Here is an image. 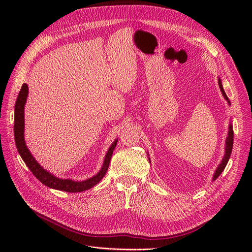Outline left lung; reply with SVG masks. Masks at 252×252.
<instances>
[{
    "mask_svg": "<svg viewBox=\"0 0 252 252\" xmlns=\"http://www.w3.org/2000/svg\"><path fill=\"white\" fill-rule=\"evenodd\" d=\"M219 87H220V90L221 92V94L223 96V98L227 100L228 104L231 105V102L228 98V96L226 95V93H224V90H223V87H222V84H221V81L220 78L219 77ZM233 142H234V131H233V126H232V123H230L229 125V130H228V137L226 139V146H224V154H223V157L222 159L220 161V163L219 164V166L217 167L216 171H215V175L213 177V181H216L220 175L222 173V170L224 169V167H226L229 159H230V156H231V153H232V149H233ZM149 158V157H148ZM149 161H150V158H149Z\"/></svg>",
    "mask_w": 252,
    "mask_h": 252,
    "instance_id": "8db88e82",
    "label": "left lung"
}]
</instances>
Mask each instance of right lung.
I'll list each match as a JSON object with an SVG mask.
<instances>
[{
  "mask_svg": "<svg viewBox=\"0 0 252 252\" xmlns=\"http://www.w3.org/2000/svg\"><path fill=\"white\" fill-rule=\"evenodd\" d=\"M29 96V87L26 84H23L21 87V90L18 94L16 103H15V117H14V137H15V143L16 147L18 150V153L20 154L21 158L23 159L24 163L28 165V167L32 170L33 176L47 187L56 189L60 191H65L69 193H77V192H84L86 190H89L103 179V177L106 175V171L108 169L111 156L113 153V150L117 144V139L114 140V142L111 144L107 153L105 155L104 161L102 164L101 169L98 173L88 180L85 181H73L70 179H60L55 177L53 174L49 173L48 170L43 168V166L39 164L34 157L32 155L31 151L29 150L28 146L25 144L24 140V106L28 100Z\"/></svg>",
  "mask_w": 252,
  "mask_h": 252,
  "instance_id": "1",
  "label": "right lung"
}]
</instances>
